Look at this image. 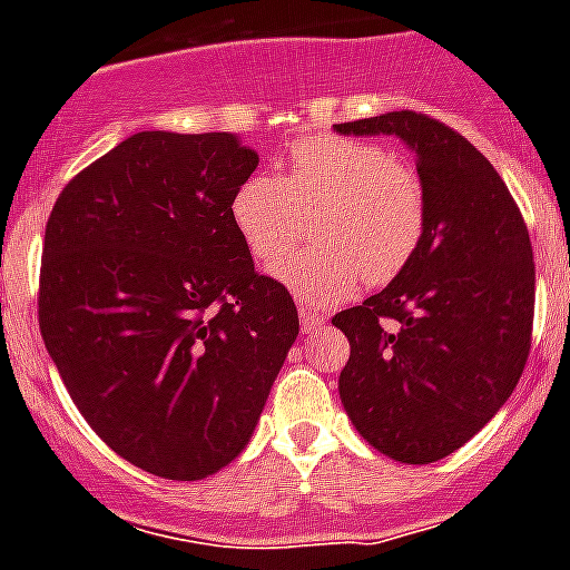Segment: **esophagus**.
<instances>
[{
  "mask_svg": "<svg viewBox=\"0 0 570 570\" xmlns=\"http://www.w3.org/2000/svg\"><path fill=\"white\" fill-rule=\"evenodd\" d=\"M299 323H303V332L305 335H312V332H317L326 320L320 317L317 312H312V308H299Z\"/></svg>",
  "mask_w": 570,
  "mask_h": 570,
  "instance_id": "1",
  "label": "esophagus"
}]
</instances>
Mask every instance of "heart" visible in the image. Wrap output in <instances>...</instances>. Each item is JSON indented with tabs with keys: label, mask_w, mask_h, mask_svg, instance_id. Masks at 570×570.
<instances>
[{
	"label": "heart",
	"mask_w": 570,
	"mask_h": 570,
	"mask_svg": "<svg viewBox=\"0 0 570 570\" xmlns=\"http://www.w3.org/2000/svg\"><path fill=\"white\" fill-rule=\"evenodd\" d=\"M320 215L317 250L296 253L276 279L308 305H335L361 279L384 285L411 265L425 235L428 204L416 171L387 150L341 136H305L282 174H250L229 197V218L258 265H276Z\"/></svg>",
	"instance_id": "b5f03b06"
}]
</instances>
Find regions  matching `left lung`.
I'll return each mask as SVG.
<instances>
[{
  "label": "left lung",
  "instance_id": "8db88e82",
  "mask_svg": "<svg viewBox=\"0 0 570 570\" xmlns=\"http://www.w3.org/2000/svg\"><path fill=\"white\" fill-rule=\"evenodd\" d=\"M335 130L399 136L428 204L411 265L332 317L350 337L341 402L381 454L434 463L469 443L524 373L535 303L528 227L501 174L443 121L396 110Z\"/></svg>",
  "mask_w": 570,
  "mask_h": 570
}]
</instances>
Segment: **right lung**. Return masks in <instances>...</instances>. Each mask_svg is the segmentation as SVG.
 Instances as JSON below:
<instances>
[{"instance_id": "1", "label": "right lung", "mask_w": 570, "mask_h": 570, "mask_svg": "<svg viewBox=\"0 0 570 570\" xmlns=\"http://www.w3.org/2000/svg\"><path fill=\"white\" fill-rule=\"evenodd\" d=\"M256 166L235 134L142 130L75 174L46 224V350L89 428L168 481L242 454L299 335L229 218Z\"/></svg>"}]
</instances>
